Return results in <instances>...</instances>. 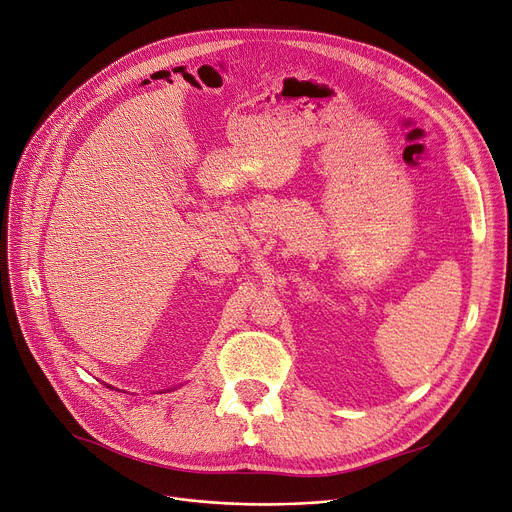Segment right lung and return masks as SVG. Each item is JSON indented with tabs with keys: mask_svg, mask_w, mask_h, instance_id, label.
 Instances as JSON below:
<instances>
[{
	"mask_svg": "<svg viewBox=\"0 0 512 512\" xmlns=\"http://www.w3.org/2000/svg\"><path fill=\"white\" fill-rule=\"evenodd\" d=\"M106 388H110V390H114V386H108V384H106ZM118 392H120V390H118Z\"/></svg>",
	"mask_w": 512,
	"mask_h": 512,
	"instance_id": "1",
	"label": "right lung"
}]
</instances>
